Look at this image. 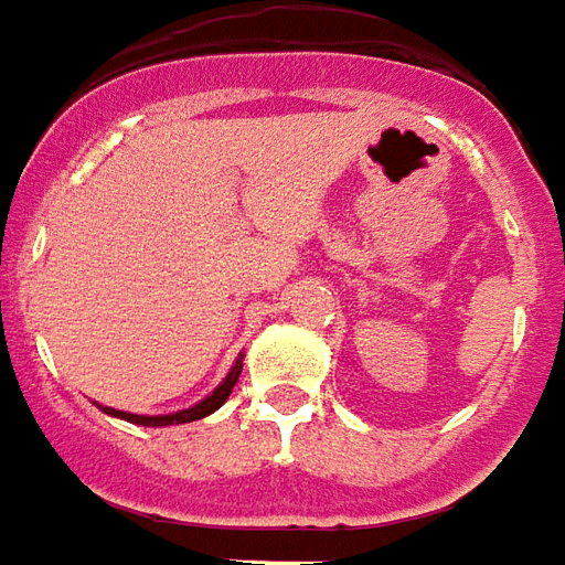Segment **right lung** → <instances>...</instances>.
<instances>
[{
  "mask_svg": "<svg viewBox=\"0 0 565 565\" xmlns=\"http://www.w3.org/2000/svg\"><path fill=\"white\" fill-rule=\"evenodd\" d=\"M241 370H243V355L234 361V367L228 376L222 379V385L210 397H204L201 403L195 406H189V409H180V413H171V415H135V413H119V409H110V406H102V413L114 415V418H122V422H131V424H143V427H168V424H189V422H198V418H204V415L216 413L222 403L228 401V394L234 391L237 385V379H241Z\"/></svg>",
  "mask_w": 565,
  "mask_h": 565,
  "instance_id": "obj_1",
  "label": "right lung"
}]
</instances>
